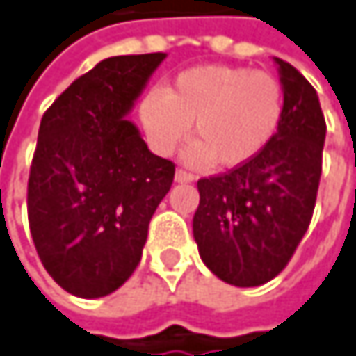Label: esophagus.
Returning <instances> with one entry per match:
<instances>
[{
	"label": "esophagus",
	"mask_w": 356,
	"mask_h": 356,
	"mask_svg": "<svg viewBox=\"0 0 356 356\" xmlns=\"http://www.w3.org/2000/svg\"><path fill=\"white\" fill-rule=\"evenodd\" d=\"M193 179H195V175L189 173V171H185V169H177V173H175V181H179V183H189Z\"/></svg>",
	"instance_id": "34e87169"
}]
</instances>
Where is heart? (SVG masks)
<instances>
[{"label":"heart","mask_w":356,"mask_h":356,"mask_svg":"<svg viewBox=\"0 0 356 356\" xmlns=\"http://www.w3.org/2000/svg\"><path fill=\"white\" fill-rule=\"evenodd\" d=\"M284 117L282 84L239 65H200L181 72L165 90H150L140 103V119L152 148L173 154L189 136L187 159L237 169L255 161L276 138Z\"/></svg>","instance_id":"b5f03b06"}]
</instances>
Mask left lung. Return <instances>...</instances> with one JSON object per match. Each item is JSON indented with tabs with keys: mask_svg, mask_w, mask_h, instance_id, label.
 I'll list each match as a JSON object with an SVG mask.
<instances>
[{
	"mask_svg": "<svg viewBox=\"0 0 356 356\" xmlns=\"http://www.w3.org/2000/svg\"><path fill=\"white\" fill-rule=\"evenodd\" d=\"M284 117L272 144L248 165L197 181L193 237L220 280L259 286L278 276L309 229L321 177L325 119L316 88L276 57Z\"/></svg>",
	"mask_w": 356,
	"mask_h": 356,
	"instance_id": "8db88e82",
	"label": "left lung"
}]
</instances>
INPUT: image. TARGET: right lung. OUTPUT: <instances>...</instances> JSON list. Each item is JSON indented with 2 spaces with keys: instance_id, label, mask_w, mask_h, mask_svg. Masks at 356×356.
<instances>
[{
  "instance_id": "add662e5",
  "label": "right lung",
  "mask_w": 356,
  "mask_h": 356,
  "mask_svg": "<svg viewBox=\"0 0 356 356\" xmlns=\"http://www.w3.org/2000/svg\"><path fill=\"white\" fill-rule=\"evenodd\" d=\"M165 53L119 55L74 80L44 111L29 177V225L51 278L84 299L138 268L175 163L125 119Z\"/></svg>"
}]
</instances>
